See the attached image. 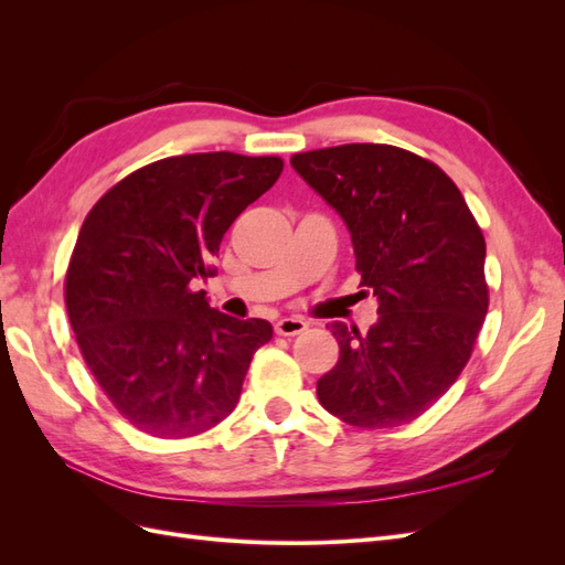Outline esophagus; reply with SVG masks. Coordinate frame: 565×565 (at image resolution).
Segmentation results:
<instances>
[{
    "instance_id": "1",
    "label": "esophagus",
    "mask_w": 565,
    "mask_h": 565,
    "mask_svg": "<svg viewBox=\"0 0 565 565\" xmlns=\"http://www.w3.org/2000/svg\"><path fill=\"white\" fill-rule=\"evenodd\" d=\"M306 328H309V322L301 320V318H280L276 322V332L282 337H295L301 334Z\"/></svg>"
}]
</instances>
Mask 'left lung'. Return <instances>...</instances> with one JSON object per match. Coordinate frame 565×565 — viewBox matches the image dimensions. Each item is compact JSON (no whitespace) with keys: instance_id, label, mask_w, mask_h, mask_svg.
Segmentation results:
<instances>
[{"instance_id":"left-lung-1","label":"left lung","mask_w":565,"mask_h":565,"mask_svg":"<svg viewBox=\"0 0 565 565\" xmlns=\"http://www.w3.org/2000/svg\"><path fill=\"white\" fill-rule=\"evenodd\" d=\"M289 164L344 218L361 285L380 301L365 334L330 324L339 361L318 401L361 429L413 422L455 384L488 313L483 233L450 177L403 148L349 143Z\"/></svg>"}]
</instances>
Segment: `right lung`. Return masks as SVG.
I'll return each instance as SVG.
<instances>
[{
    "instance_id": "1",
    "label": "right lung",
    "mask_w": 565,
    "mask_h": 565,
    "mask_svg": "<svg viewBox=\"0 0 565 565\" xmlns=\"http://www.w3.org/2000/svg\"><path fill=\"white\" fill-rule=\"evenodd\" d=\"M280 172V158L226 150L164 158L84 218L65 276L67 318L98 386L139 431L198 436L235 409L273 328L212 309L195 282L212 276L221 237Z\"/></svg>"
}]
</instances>
